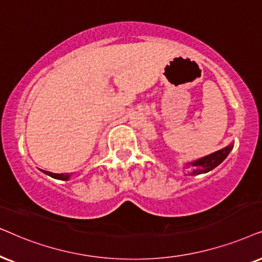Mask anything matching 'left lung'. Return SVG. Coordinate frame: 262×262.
I'll use <instances>...</instances> for the list:
<instances>
[{"label": "left lung", "mask_w": 262, "mask_h": 262, "mask_svg": "<svg viewBox=\"0 0 262 262\" xmlns=\"http://www.w3.org/2000/svg\"><path fill=\"white\" fill-rule=\"evenodd\" d=\"M233 148V145H229L226 147L219 149V151L211 153L206 157H202V158L190 162L189 165H191V170L189 172L190 176H196L200 173H206L211 170H213L215 166H218L223 160H224L231 149Z\"/></svg>", "instance_id": "1"}]
</instances>
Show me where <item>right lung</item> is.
Returning <instances> with one entry per match:
<instances>
[{
	"label": "right lung",
	"instance_id": "right-lung-1",
	"mask_svg": "<svg viewBox=\"0 0 262 262\" xmlns=\"http://www.w3.org/2000/svg\"><path fill=\"white\" fill-rule=\"evenodd\" d=\"M44 173H47V175L54 177V179H57V180H62V181H68L69 177L72 176V173H52V172H49V171H43Z\"/></svg>",
	"mask_w": 262,
	"mask_h": 262
}]
</instances>
